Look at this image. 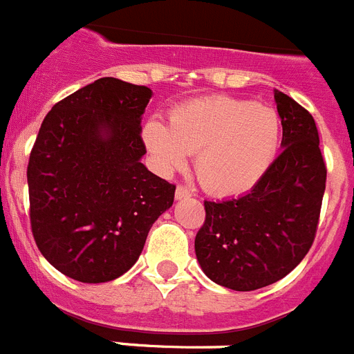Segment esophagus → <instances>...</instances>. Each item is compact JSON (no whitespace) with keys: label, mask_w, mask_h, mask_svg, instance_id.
<instances>
[{"label":"esophagus","mask_w":354,"mask_h":354,"mask_svg":"<svg viewBox=\"0 0 354 354\" xmlns=\"http://www.w3.org/2000/svg\"><path fill=\"white\" fill-rule=\"evenodd\" d=\"M176 199H187V198H190V196H192V192H190L189 189H187V187H183V185H178L176 187Z\"/></svg>","instance_id":"1"}]
</instances>
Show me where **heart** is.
I'll return each mask as SVG.
<instances>
[{
  "label": "heart",
  "instance_id": "heart-1",
  "mask_svg": "<svg viewBox=\"0 0 354 354\" xmlns=\"http://www.w3.org/2000/svg\"><path fill=\"white\" fill-rule=\"evenodd\" d=\"M142 137L160 171L181 169L196 153L194 171L203 189L239 196L253 189L274 162L281 119L253 101L208 96L176 106L169 126L147 121Z\"/></svg>",
  "mask_w": 354,
  "mask_h": 354
}]
</instances>
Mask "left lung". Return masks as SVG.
<instances>
[{
    "mask_svg": "<svg viewBox=\"0 0 354 354\" xmlns=\"http://www.w3.org/2000/svg\"><path fill=\"white\" fill-rule=\"evenodd\" d=\"M283 151L257 185L223 201H205L196 235L203 272L226 288L250 292L285 278L312 248L317 232L326 164L312 113L274 92Z\"/></svg>",
    "mask_w": 354,
    "mask_h": 354,
    "instance_id": "left-lung-1",
    "label": "left lung"
}]
</instances>
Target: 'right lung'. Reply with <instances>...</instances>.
<instances>
[{
    "instance_id": "right-lung-1",
    "label": "right lung",
    "mask_w": 354,
    "mask_h": 354,
    "mask_svg": "<svg viewBox=\"0 0 354 354\" xmlns=\"http://www.w3.org/2000/svg\"><path fill=\"white\" fill-rule=\"evenodd\" d=\"M151 88L100 78L58 101L28 162L30 223L42 257L82 283L131 269L176 185L140 162Z\"/></svg>"
}]
</instances>
